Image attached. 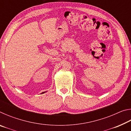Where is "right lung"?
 Segmentation results:
<instances>
[{
    "label": "right lung",
    "instance_id": "obj_1",
    "mask_svg": "<svg viewBox=\"0 0 131 131\" xmlns=\"http://www.w3.org/2000/svg\"><path fill=\"white\" fill-rule=\"evenodd\" d=\"M45 92H42L41 94H44V93H45Z\"/></svg>",
    "mask_w": 131,
    "mask_h": 131
}]
</instances>
